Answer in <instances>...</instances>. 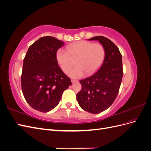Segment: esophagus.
<instances>
[{
	"label": "esophagus",
	"mask_w": 151,
	"mask_h": 151,
	"mask_svg": "<svg viewBox=\"0 0 151 151\" xmlns=\"http://www.w3.org/2000/svg\"><path fill=\"white\" fill-rule=\"evenodd\" d=\"M71 82H72V83H76V82H77V81L75 79H71Z\"/></svg>",
	"instance_id": "1"
}]
</instances>
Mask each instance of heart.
I'll use <instances>...</instances> for the list:
<instances>
[{
	"instance_id": "heart-1",
	"label": "heart",
	"mask_w": 151,
	"mask_h": 151,
	"mask_svg": "<svg viewBox=\"0 0 151 151\" xmlns=\"http://www.w3.org/2000/svg\"><path fill=\"white\" fill-rule=\"evenodd\" d=\"M105 50L100 43H93L88 41H79L68 45L67 50L59 48L56 52V60L61 70L67 73L72 65V59H76L74 65L68 72L72 78H79L86 73L91 75L102 63Z\"/></svg>"
}]
</instances>
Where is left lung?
<instances>
[{"instance_id": "1", "label": "left lung", "mask_w": 151, "mask_h": 151, "mask_svg": "<svg viewBox=\"0 0 151 151\" xmlns=\"http://www.w3.org/2000/svg\"><path fill=\"white\" fill-rule=\"evenodd\" d=\"M89 40H98L105 50L101 67L94 75L79 82L82 89L77 100L84 110L98 114L106 110L115 101L123 77L122 56L118 48L110 40L102 36Z\"/></svg>"}]
</instances>
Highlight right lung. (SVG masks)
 <instances>
[{
  "instance_id": "obj_1",
  "label": "right lung",
  "mask_w": 151,
  "mask_h": 151,
  "mask_svg": "<svg viewBox=\"0 0 151 151\" xmlns=\"http://www.w3.org/2000/svg\"><path fill=\"white\" fill-rule=\"evenodd\" d=\"M63 45L53 36L40 38L29 47L23 60L21 88L31 107L43 113L55 108L71 81L58 67L56 52Z\"/></svg>"
}]
</instances>
